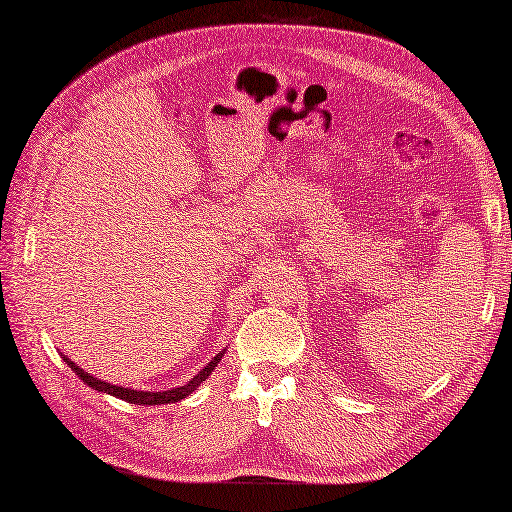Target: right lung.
<instances>
[{
	"label": "right lung",
	"instance_id": "1",
	"mask_svg": "<svg viewBox=\"0 0 512 512\" xmlns=\"http://www.w3.org/2000/svg\"><path fill=\"white\" fill-rule=\"evenodd\" d=\"M224 352L213 356V361L206 363V367H202L200 372L189 380V383H184L180 387H173V389H167V391H138V389H132V387H121V385L105 383V380H101V378L90 376L88 372H85V369H81L74 361H70V358L65 356V354H61V358H63V363L68 365L72 372L83 380L85 385L96 389V391H101V394H110L114 398H121L125 402H132V405H169V402H180V400H184L187 396H191L193 391L200 387L202 380H206V378L211 376V372L217 367V363L222 361Z\"/></svg>",
	"mask_w": 512,
	"mask_h": 512
}]
</instances>
